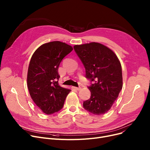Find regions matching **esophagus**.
I'll use <instances>...</instances> for the list:
<instances>
[{"label":"esophagus","mask_w":150,"mask_h":150,"mask_svg":"<svg viewBox=\"0 0 150 150\" xmlns=\"http://www.w3.org/2000/svg\"><path fill=\"white\" fill-rule=\"evenodd\" d=\"M72 88L73 89H74V90H76V91H79V90L81 89V88H80V87L79 88H77V87H75V86H72Z\"/></svg>","instance_id":"1"}]
</instances>
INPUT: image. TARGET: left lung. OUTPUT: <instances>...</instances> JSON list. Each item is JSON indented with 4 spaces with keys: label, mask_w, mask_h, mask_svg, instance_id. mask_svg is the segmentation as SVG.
<instances>
[{
    "label": "left lung",
    "mask_w": 150,
    "mask_h": 150,
    "mask_svg": "<svg viewBox=\"0 0 150 150\" xmlns=\"http://www.w3.org/2000/svg\"><path fill=\"white\" fill-rule=\"evenodd\" d=\"M74 49L85 68L86 78L91 82L88 87L91 97L83 101V108L93 114H104L122 89L120 62L111 49L100 43L76 45Z\"/></svg>",
    "instance_id": "obj_1"
}]
</instances>
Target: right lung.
Masks as SVG:
<instances>
[{
	"instance_id": "1",
	"label": "right lung",
	"mask_w": 150,
	"mask_h": 150,
	"mask_svg": "<svg viewBox=\"0 0 150 150\" xmlns=\"http://www.w3.org/2000/svg\"><path fill=\"white\" fill-rule=\"evenodd\" d=\"M73 48L64 42L44 44L35 52L30 61L27 86L30 95L42 112L53 114L62 108L70 90L58 84V68Z\"/></svg>"
}]
</instances>
